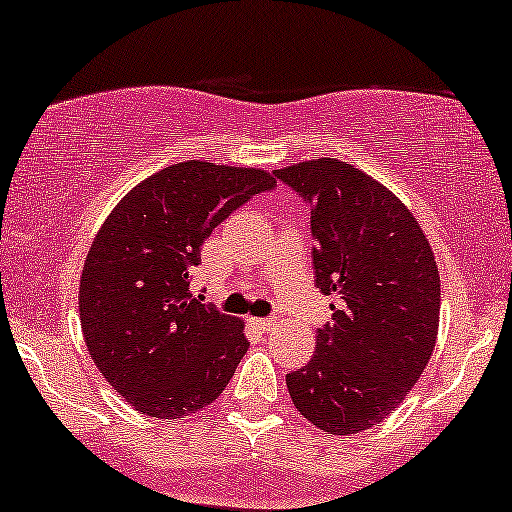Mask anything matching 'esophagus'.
I'll return each mask as SVG.
<instances>
[{
    "label": "esophagus",
    "mask_w": 512,
    "mask_h": 512,
    "mask_svg": "<svg viewBox=\"0 0 512 512\" xmlns=\"http://www.w3.org/2000/svg\"><path fill=\"white\" fill-rule=\"evenodd\" d=\"M249 323L254 325L256 330H261V332H268V330H273V327H275V320L273 318H251Z\"/></svg>",
    "instance_id": "esophagus-1"
}]
</instances>
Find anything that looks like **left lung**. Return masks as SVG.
<instances>
[{"label": "left lung", "mask_w": 512, "mask_h": 512, "mask_svg": "<svg viewBox=\"0 0 512 512\" xmlns=\"http://www.w3.org/2000/svg\"><path fill=\"white\" fill-rule=\"evenodd\" d=\"M311 208L313 273L337 296L313 358L287 375L294 406L327 434L380 425L418 382L439 330V270L418 220L337 159L275 170Z\"/></svg>", "instance_id": "8db88e82"}]
</instances>
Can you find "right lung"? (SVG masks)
<instances>
[{
  "label": "right lung",
  "instance_id": "obj_1",
  "mask_svg": "<svg viewBox=\"0 0 512 512\" xmlns=\"http://www.w3.org/2000/svg\"><path fill=\"white\" fill-rule=\"evenodd\" d=\"M275 189L256 168L175 163L125 194L97 232L80 277L92 361L151 418L197 413L223 394L249 349L244 325L192 299L201 244L232 211Z\"/></svg>",
  "mask_w": 512,
  "mask_h": 512
}]
</instances>
